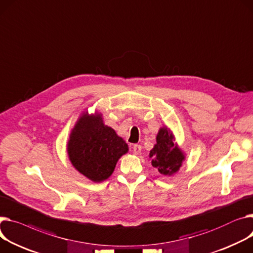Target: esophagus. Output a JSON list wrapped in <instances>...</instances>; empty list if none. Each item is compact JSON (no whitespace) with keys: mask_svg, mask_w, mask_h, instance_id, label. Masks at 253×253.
Returning a JSON list of instances; mask_svg holds the SVG:
<instances>
[{"mask_svg":"<svg viewBox=\"0 0 253 253\" xmlns=\"http://www.w3.org/2000/svg\"><path fill=\"white\" fill-rule=\"evenodd\" d=\"M132 149H133V153H134V154H135V155H139V154L141 153V145H139V144H134L133 147H132Z\"/></svg>","mask_w":253,"mask_h":253,"instance_id":"34e87169","label":"esophagus"}]
</instances>
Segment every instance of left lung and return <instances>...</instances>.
<instances>
[{
  "mask_svg": "<svg viewBox=\"0 0 253 253\" xmlns=\"http://www.w3.org/2000/svg\"><path fill=\"white\" fill-rule=\"evenodd\" d=\"M174 140L172 132L163 127L157 135V144L149 153L151 165L165 176L175 174L185 159L182 150L174 143Z\"/></svg>",
  "mask_w": 253,
  "mask_h": 253,
  "instance_id": "1",
  "label": "left lung"
}]
</instances>
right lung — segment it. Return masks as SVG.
Instances as JSON below:
<instances>
[{"label":"right lung","mask_w":253,"mask_h":253,"mask_svg":"<svg viewBox=\"0 0 253 253\" xmlns=\"http://www.w3.org/2000/svg\"><path fill=\"white\" fill-rule=\"evenodd\" d=\"M67 149L78 172L93 182H102L112 175L128 145L103 123L102 116L85 113L72 130Z\"/></svg>","instance_id":"obj_1"}]
</instances>
